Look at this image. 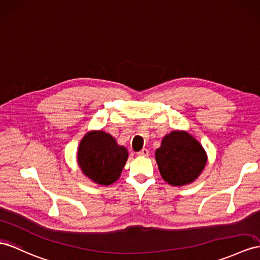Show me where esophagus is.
<instances>
[{
	"mask_svg": "<svg viewBox=\"0 0 260 260\" xmlns=\"http://www.w3.org/2000/svg\"><path fill=\"white\" fill-rule=\"evenodd\" d=\"M138 155H140V156H148V155H149V150L144 148V149H142L141 151L138 152Z\"/></svg>",
	"mask_w": 260,
	"mask_h": 260,
	"instance_id": "esophagus-1",
	"label": "esophagus"
}]
</instances>
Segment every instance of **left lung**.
<instances>
[{
    "label": "left lung",
    "instance_id": "left-lung-1",
    "mask_svg": "<svg viewBox=\"0 0 260 260\" xmlns=\"http://www.w3.org/2000/svg\"><path fill=\"white\" fill-rule=\"evenodd\" d=\"M161 176L170 185L182 186L199 178L207 162L202 144L186 131H172L155 151Z\"/></svg>",
    "mask_w": 260,
    "mask_h": 260
}]
</instances>
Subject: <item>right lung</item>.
I'll return each instance as SVG.
<instances>
[{"mask_svg":"<svg viewBox=\"0 0 260 260\" xmlns=\"http://www.w3.org/2000/svg\"><path fill=\"white\" fill-rule=\"evenodd\" d=\"M128 159V151L104 131H90L81 139L77 161L87 178L100 185L116 182Z\"/></svg>","mask_w":260,"mask_h":260,"instance_id":"1","label":"right lung"}]
</instances>
